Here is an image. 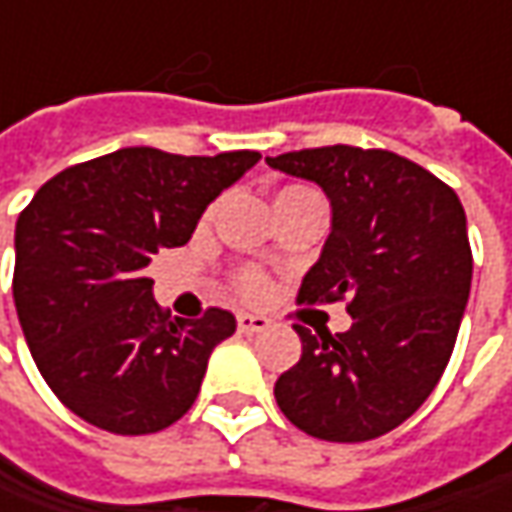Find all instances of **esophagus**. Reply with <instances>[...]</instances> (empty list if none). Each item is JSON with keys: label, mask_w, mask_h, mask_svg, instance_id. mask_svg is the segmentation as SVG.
Returning a JSON list of instances; mask_svg holds the SVG:
<instances>
[{"label": "esophagus", "mask_w": 512, "mask_h": 512, "mask_svg": "<svg viewBox=\"0 0 512 512\" xmlns=\"http://www.w3.org/2000/svg\"><path fill=\"white\" fill-rule=\"evenodd\" d=\"M269 326V318L266 315H252V312H240L237 315V329L243 335H255V332H263Z\"/></svg>", "instance_id": "34e87169"}]
</instances>
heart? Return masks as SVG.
<instances>
[{"label":"heart","mask_w":512,"mask_h":512,"mask_svg":"<svg viewBox=\"0 0 512 512\" xmlns=\"http://www.w3.org/2000/svg\"><path fill=\"white\" fill-rule=\"evenodd\" d=\"M306 194H315V191L303 189V186H289V189H283L278 197H275V206H278V203H286V200H295V197H306ZM237 289H240L243 295L255 298V295H260V292L266 289V278H263L260 272H243V275L237 278Z\"/></svg>","instance_id":"1"}]
</instances>
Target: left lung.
Instances as JSON below:
<instances>
[{"label": "left lung", "instance_id": "8db88e82", "mask_svg": "<svg viewBox=\"0 0 512 512\" xmlns=\"http://www.w3.org/2000/svg\"><path fill=\"white\" fill-rule=\"evenodd\" d=\"M272 168L318 183L332 232L298 303L346 300V332L306 329L275 384L280 412L323 441H369L418 410L444 375L470 298L473 252L458 194L384 148L323 145Z\"/></svg>", "mask_w": 512, "mask_h": 512}]
</instances>
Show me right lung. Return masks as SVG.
Masks as SVG:
<instances>
[{"instance_id":"obj_1","label":"right lung","mask_w":512,"mask_h":512,"mask_svg":"<svg viewBox=\"0 0 512 512\" xmlns=\"http://www.w3.org/2000/svg\"><path fill=\"white\" fill-rule=\"evenodd\" d=\"M257 160L120 148L59 171L22 209L16 315L45 384L82 421L145 435L191 410L212 349L237 321L217 306L200 321L171 318L145 266L189 243L206 206Z\"/></svg>"}]
</instances>
